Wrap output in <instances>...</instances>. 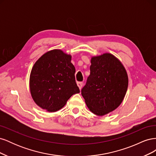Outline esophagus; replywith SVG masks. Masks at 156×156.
<instances>
[{"label":"esophagus","instance_id":"1","mask_svg":"<svg viewBox=\"0 0 156 156\" xmlns=\"http://www.w3.org/2000/svg\"><path fill=\"white\" fill-rule=\"evenodd\" d=\"M77 84L78 87L79 88V89L81 90V88H82V87H83V82H77Z\"/></svg>","mask_w":156,"mask_h":156}]
</instances>
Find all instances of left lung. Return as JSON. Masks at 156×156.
I'll list each match as a JSON object with an SVG mask.
<instances>
[{
	"mask_svg": "<svg viewBox=\"0 0 156 156\" xmlns=\"http://www.w3.org/2000/svg\"><path fill=\"white\" fill-rule=\"evenodd\" d=\"M90 62V74L81 94L90 111L104 116L115 111L123 101L128 77L123 64L111 53L92 56Z\"/></svg>",
	"mask_w": 156,
	"mask_h": 156,
	"instance_id": "left-lung-1",
	"label": "left lung"
}]
</instances>
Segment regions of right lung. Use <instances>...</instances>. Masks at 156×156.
Returning a JSON list of instances; mask_svg holds the SVG:
<instances>
[{
    "label": "right lung",
    "instance_id": "obj_1",
    "mask_svg": "<svg viewBox=\"0 0 156 156\" xmlns=\"http://www.w3.org/2000/svg\"><path fill=\"white\" fill-rule=\"evenodd\" d=\"M72 55L60 49L48 51L32 68L29 85L36 104L49 112L62 108L70 97L80 92L75 79Z\"/></svg>",
    "mask_w": 156,
    "mask_h": 156
}]
</instances>
